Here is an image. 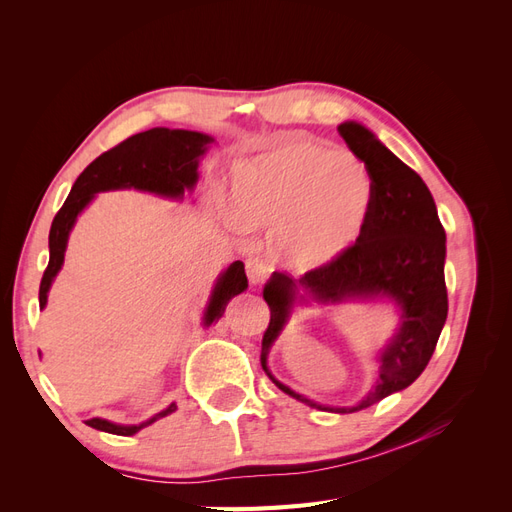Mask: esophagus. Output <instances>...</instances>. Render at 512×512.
<instances>
[{
    "label": "esophagus",
    "mask_w": 512,
    "mask_h": 512,
    "mask_svg": "<svg viewBox=\"0 0 512 512\" xmlns=\"http://www.w3.org/2000/svg\"><path fill=\"white\" fill-rule=\"evenodd\" d=\"M245 273H247V277H250L252 284H260L267 277L265 260H260L258 256H250L245 260Z\"/></svg>",
    "instance_id": "1"
}]
</instances>
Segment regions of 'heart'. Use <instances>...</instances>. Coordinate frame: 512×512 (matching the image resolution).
<instances>
[{
    "instance_id": "b5f03b06",
    "label": "heart",
    "mask_w": 512,
    "mask_h": 512,
    "mask_svg": "<svg viewBox=\"0 0 512 512\" xmlns=\"http://www.w3.org/2000/svg\"><path fill=\"white\" fill-rule=\"evenodd\" d=\"M367 164L350 151L288 141L230 170V211L245 228H280L277 247L318 269L359 241L374 207Z\"/></svg>"
}]
</instances>
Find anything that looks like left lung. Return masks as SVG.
<instances>
[{
    "label": "left lung",
    "mask_w": 512,
    "mask_h": 512,
    "mask_svg": "<svg viewBox=\"0 0 512 512\" xmlns=\"http://www.w3.org/2000/svg\"><path fill=\"white\" fill-rule=\"evenodd\" d=\"M337 132L374 177L376 196L369 222L359 241L329 265L307 271L299 280H292L286 273L271 275L262 290L271 309V320L262 335L260 363L277 389L299 399L301 404L350 414L406 389L423 374L436 350L448 314L444 282L446 232L429 188L410 166L386 149L361 123H339ZM299 289L303 295L298 294ZM382 296L395 300L400 307V329L381 355L375 389L359 405L348 409L316 405L288 390L270 374L266 356L294 302H306L309 298L343 302Z\"/></svg>",
    "instance_id": "obj_1"
}]
</instances>
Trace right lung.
<instances>
[{"label":"right lung","instance_id":"add662e5","mask_svg":"<svg viewBox=\"0 0 512 512\" xmlns=\"http://www.w3.org/2000/svg\"><path fill=\"white\" fill-rule=\"evenodd\" d=\"M213 138L192 130H168V128H151L147 132L134 134L117 147L104 151L100 158L91 162L79 179L74 181L72 190L66 198L64 207L55 215L49 232V267L44 269L40 282V307L46 305L49 288L64 265V254L70 230L79 218V213L94 200L98 192L108 190H141L166 198H181L188 190H194L198 181V160L207 151V145ZM247 288V277L243 262L237 260L220 275L215 284L209 305L205 309V327L220 320L228 301L237 297ZM177 410V404H170L166 410L151 416L149 421L138 425H117L104 418H89L85 421L89 427L117 433V436H134L136 431L156 423Z\"/></svg>","mask_w":512,"mask_h":512}]
</instances>
